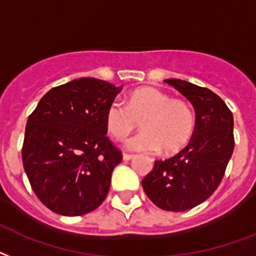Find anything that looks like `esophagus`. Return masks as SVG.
<instances>
[{"instance_id": "esophagus-1", "label": "esophagus", "mask_w": 256, "mask_h": 256, "mask_svg": "<svg viewBox=\"0 0 256 256\" xmlns=\"http://www.w3.org/2000/svg\"><path fill=\"white\" fill-rule=\"evenodd\" d=\"M134 158V156L132 154H128V153H124V161H128V160Z\"/></svg>"}]
</instances>
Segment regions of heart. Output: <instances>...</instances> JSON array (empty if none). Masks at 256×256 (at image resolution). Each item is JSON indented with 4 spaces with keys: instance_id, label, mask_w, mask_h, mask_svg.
I'll return each mask as SVG.
<instances>
[{
    "instance_id": "heart-1",
    "label": "heart",
    "mask_w": 256,
    "mask_h": 256,
    "mask_svg": "<svg viewBox=\"0 0 256 256\" xmlns=\"http://www.w3.org/2000/svg\"><path fill=\"white\" fill-rule=\"evenodd\" d=\"M141 120L144 128L126 141V149L165 154L180 152L194 132V112L188 103L172 99L154 87H144L128 96V104L112 100L106 110V126L116 140L128 136Z\"/></svg>"
}]
</instances>
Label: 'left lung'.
Masks as SVG:
<instances>
[{
  "mask_svg": "<svg viewBox=\"0 0 256 256\" xmlns=\"http://www.w3.org/2000/svg\"><path fill=\"white\" fill-rule=\"evenodd\" d=\"M192 103L194 132L180 153L156 161L142 180V188L156 206L182 212L206 202L218 189L234 152V116L210 90L180 79H166Z\"/></svg>",
  "mask_w": 256,
  "mask_h": 256,
  "instance_id": "8db88e82",
  "label": "left lung"
}]
</instances>
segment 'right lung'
I'll list each match as a JSON object with an SVG mask.
<instances>
[{
  "mask_svg": "<svg viewBox=\"0 0 256 256\" xmlns=\"http://www.w3.org/2000/svg\"><path fill=\"white\" fill-rule=\"evenodd\" d=\"M122 91L80 78L50 90L25 128L22 164L40 202L58 214L96 210L110 189L122 153L108 140L106 110Z\"/></svg>",
  "mask_w": 256,
  "mask_h": 256,
  "instance_id": "right-lung-1",
  "label": "right lung"
}]
</instances>
